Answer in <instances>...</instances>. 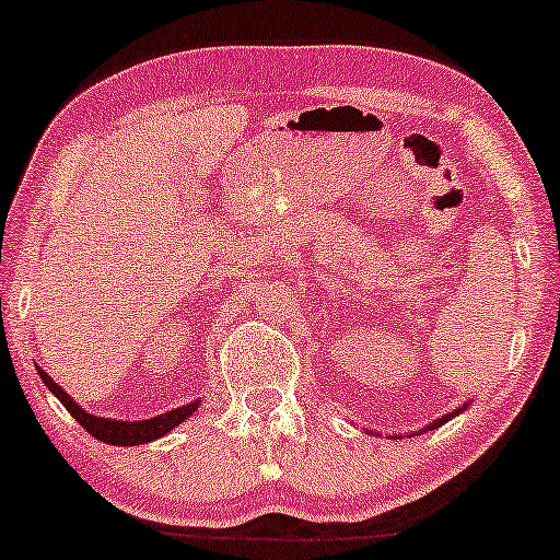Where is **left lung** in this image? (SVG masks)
Masks as SVG:
<instances>
[{
	"label": "left lung",
	"instance_id": "left-lung-1",
	"mask_svg": "<svg viewBox=\"0 0 560 560\" xmlns=\"http://www.w3.org/2000/svg\"><path fill=\"white\" fill-rule=\"evenodd\" d=\"M466 408H469V402H464V405H462V408H456L454 412H446V416H441L439 420H433V423H428V425H423V428H420V433L435 431V428H441L443 423H448V420H451V418H456V416H458V412H464ZM393 439H400V435H393Z\"/></svg>",
	"mask_w": 560,
	"mask_h": 560
}]
</instances>
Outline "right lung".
<instances>
[{
    "instance_id": "add662e5",
    "label": "right lung",
    "mask_w": 560,
    "mask_h": 560,
    "mask_svg": "<svg viewBox=\"0 0 560 560\" xmlns=\"http://www.w3.org/2000/svg\"><path fill=\"white\" fill-rule=\"evenodd\" d=\"M37 374H40L45 387H48L50 393L56 395L60 402H63V408L71 412V416L79 420V423L86 428V431L94 435V439L109 443V446H144V443L163 439V435L171 433L173 428H178L183 420H188L190 416H194V412L198 410V405H201V400H190L186 405H180V408H173V410L163 412V416H155V418H148V420L102 418V416H94V412L83 410L81 405L75 402L73 397L68 395L66 389L50 377L48 372L40 370V366H37Z\"/></svg>"
}]
</instances>
